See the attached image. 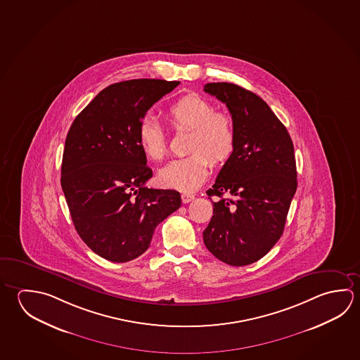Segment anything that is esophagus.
Segmentation results:
<instances>
[{
    "label": "esophagus",
    "mask_w": 360,
    "mask_h": 360,
    "mask_svg": "<svg viewBox=\"0 0 360 360\" xmlns=\"http://www.w3.org/2000/svg\"><path fill=\"white\" fill-rule=\"evenodd\" d=\"M195 198V195H191V193H182V202L183 203H188Z\"/></svg>",
    "instance_id": "1"
}]
</instances>
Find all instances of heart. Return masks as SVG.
Returning a JSON list of instances; mask_svg holds the SVG:
<instances>
[{
	"label": "heart",
	"instance_id": "heart-1",
	"mask_svg": "<svg viewBox=\"0 0 360 360\" xmlns=\"http://www.w3.org/2000/svg\"><path fill=\"white\" fill-rule=\"evenodd\" d=\"M168 116L177 127L193 129L189 149L192 154L174 159L159 172L165 187L184 192L195 191L206 181L214 163L225 162L235 149L236 127L227 111L216 110L214 103L198 95H186L172 103ZM143 152L152 160H162L168 149L167 135L158 119L146 115L138 127Z\"/></svg>",
	"mask_w": 360,
	"mask_h": 360
}]
</instances>
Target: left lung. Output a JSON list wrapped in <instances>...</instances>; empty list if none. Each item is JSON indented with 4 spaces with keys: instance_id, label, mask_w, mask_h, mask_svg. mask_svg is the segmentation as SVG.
I'll return each mask as SVG.
<instances>
[{
    "instance_id": "left-lung-1",
    "label": "left lung",
    "mask_w": 360,
    "mask_h": 360,
    "mask_svg": "<svg viewBox=\"0 0 360 360\" xmlns=\"http://www.w3.org/2000/svg\"><path fill=\"white\" fill-rule=\"evenodd\" d=\"M205 92L226 103L236 127L233 154L208 198L214 214L203 241L216 258L233 266L252 264L283 233L296 193L295 149L283 124L259 96L233 83H207ZM226 193L231 199H225ZM212 201V200H211Z\"/></svg>"
}]
</instances>
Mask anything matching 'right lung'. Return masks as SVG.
Listing matches in <instances>:
<instances>
[{"mask_svg": "<svg viewBox=\"0 0 360 360\" xmlns=\"http://www.w3.org/2000/svg\"><path fill=\"white\" fill-rule=\"evenodd\" d=\"M179 83H114L83 108L67 134L60 183L72 221L89 249L110 262L140 257L155 227L182 205L174 189L146 187L153 172L138 140L140 120Z\"/></svg>", "mask_w": 360, "mask_h": 360, "instance_id": "right-lung-1", "label": "right lung"}]
</instances>
